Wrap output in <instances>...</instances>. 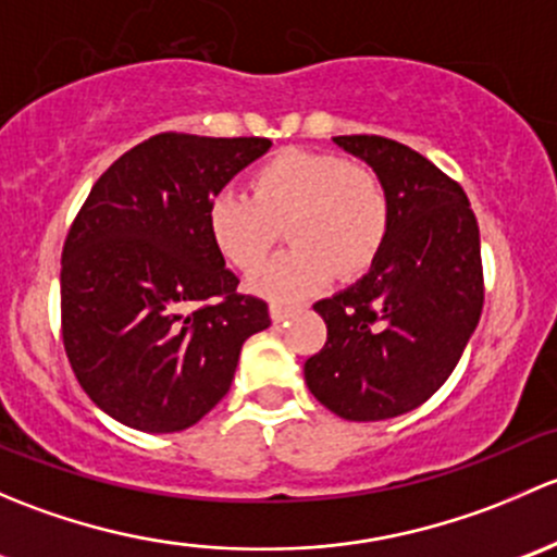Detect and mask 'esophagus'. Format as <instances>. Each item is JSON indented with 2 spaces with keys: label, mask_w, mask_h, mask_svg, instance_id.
<instances>
[{
  "label": "esophagus",
  "mask_w": 557,
  "mask_h": 557,
  "mask_svg": "<svg viewBox=\"0 0 557 557\" xmlns=\"http://www.w3.org/2000/svg\"><path fill=\"white\" fill-rule=\"evenodd\" d=\"M295 313V308L292 306H281V302H271V321L273 324H281V321H286Z\"/></svg>",
  "instance_id": "1"
}]
</instances>
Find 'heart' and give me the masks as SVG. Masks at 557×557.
<instances>
[{
    "instance_id": "obj_1",
    "label": "heart",
    "mask_w": 557,
    "mask_h": 557,
    "mask_svg": "<svg viewBox=\"0 0 557 557\" xmlns=\"http://www.w3.org/2000/svg\"><path fill=\"white\" fill-rule=\"evenodd\" d=\"M251 198L216 193L206 209L214 249L238 271L265 262L286 227L292 249L268 262L251 289L271 300H300L332 273L357 276L375 262L392 222L383 182L367 165L330 152L284 150L251 174Z\"/></svg>"
}]
</instances>
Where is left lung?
<instances>
[{
  "label": "left lung",
  "instance_id": "left-lung-1",
  "mask_svg": "<svg viewBox=\"0 0 557 557\" xmlns=\"http://www.w3.org/2000/svg\"><path fill=\"white\" fill-rule=\"evenodd\" d=\"M383 182L392 222L357 284L324 297L326 343L302 372L346 421H386L450 377L483 311L480 231L461 187L423 154L383 136H335Z\"/></svg>",
  "mask_w": 557,
  "mask_h": 557
}]
</instances>
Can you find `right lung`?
Returning <instances> with one entry per match:
<instances>
[{
    "instance_id": "1",
    "label": "right lung",
    "mask_w": 557,
    "mask_h": 557,
    "mask_svg": "<svg viewBox=\"0 0 557 557\" xmlns=\"http://www.w3.org/2000/svg\"><path fill=\"white\" fill-rule=\"evenodd\" d=\"M268 150L257 136L158 134L114 160L79 209L61 257L64 348L123 426L190 429L227 394L246 337L271 326L206 227L209 200Z\"/></svg>"
}]
</instances>
